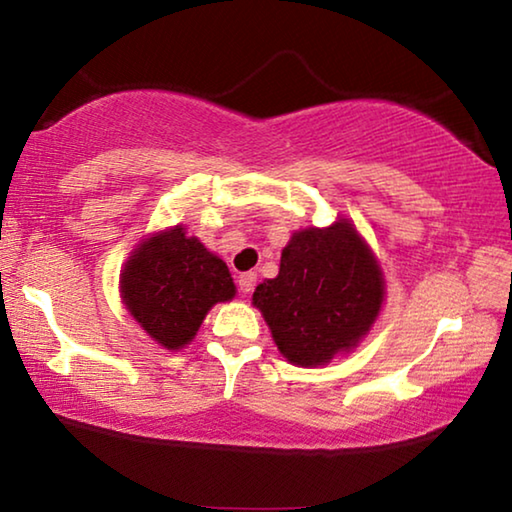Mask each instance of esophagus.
<instances>
[{
    "mask_svg": "<svg viewBox=\"0 0 512 512\" xmlns=\"http://www.w3.org/2000/svg\"><path fill=\"white\" fill-rule=\"evenodd\" d=\"M255 282H257V273H253V271H248V273H241L239 277H237V284H239V291L241 293H250L255 289Z\"/></svg>",
    "mask_w": 512,
    "mask_h": 512,
    "instance_id": "34e87169",
    "label": "esophagus"
}]
</instances>
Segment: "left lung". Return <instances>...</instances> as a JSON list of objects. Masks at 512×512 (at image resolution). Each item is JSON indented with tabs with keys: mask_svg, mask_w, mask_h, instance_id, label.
Instances as JSON below:
<instances>
[{
	"mask_svg": "<svg viewBox=\"0 0 512 512\" xmlns=\"http://www.w3.org/2000/svg\"><path fill=\"white\" fill-rule=\"evenodd\" d=\"M384 302V275L350 221L293 232L280 273L253 293L282 357L325 366L370 332Z\"/></svg>",
	"mask_w": 512,
	"mask_h": 512,
	"instance_id": "1",
	"label": "left lung"
}]
</instances>
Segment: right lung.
I'll list each match as a JSON object with an SVG mask.
<instances>
[{
  "label": "right lung",
  "mask_w": 512,
  "mask_h": 512,
  "mask_svg": "<svg viewBox=\"0 0 512 512\" xmlns=\"http://www.w3.org/2000/svg\"><path fill=\"white\" fill-rule=\"evenodd\" d=\"M119 282L126 309L167 350L185 348L207 311L237 293L223 259L187 237L183 225L142 241Z\"/></svg>",
  "instance_id": "right-lung-1"
}]
</instances>
